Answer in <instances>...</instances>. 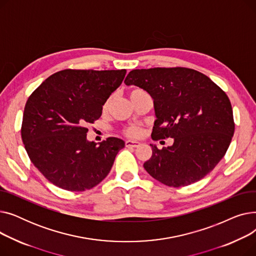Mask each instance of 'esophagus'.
Segmentation results:
<instances>
[{
	"label": "esophagus",
	"instance_id": "1",
	"mask_svg": "<svg viewBox=\"0 0 256 256\" xmlns=\"http://www.w3.org/2000/svg\"><path fill=\"white\" fill-rule=\"evenodd\" d=\"M126 147H138V146H140V142L128 140V141H126Z\"/></svg>",
	"mask_w": 256,
	"mask_h": 256
}]
</instances>
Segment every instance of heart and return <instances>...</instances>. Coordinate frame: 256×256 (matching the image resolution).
I'll return each instance as SVG.
<instances>
[{"label": "heart", "instance_id": "b5f03b06", "mask_svg": "<svg viewBox=\"0 0 256 256\" xmlns=\"http://www.w3.org/2000/svg\"><path fill=\"white\" fill-rule=\"evenodd\" d=\"M141 92H144L142 89H139V88H135L130 91V98H132L137 96V94L141 93ZM124 135L128 136V137H130V138H137L141 135V128H138V126H126L124 130Z\"/></svg>", "mask_w": 256, "mask_h": 256}]
</instances>
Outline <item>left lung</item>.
Instances as JSON below:
<instances>
[{
	"instance_id": "1",
	"label": "left lung",
	"mask_w": 256,
	"mask_h": 256,
	"mask_svg": "<svg viewBox=\"0 0 256 256\" xmlns=\"http://www.w3.org/2000/svg\"><path fill=\"white\" fill-rule=\"evenodd\" d=\"M154 100V141L173 138L144 169L168 186H184L208 174L225 156L234 132L232 108L226 93L206 74L186 67L134 70L124 80Z\"/></svg>"
}]
</instances>
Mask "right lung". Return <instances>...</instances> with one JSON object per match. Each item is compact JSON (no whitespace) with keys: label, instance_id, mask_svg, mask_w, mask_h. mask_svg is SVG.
<instances>
[{"label":"right lung","instance_id":"right-lung-1","mask_svg":"<svg viewBox=\"0 0 256 256\" xmlns=\"http://www.w3.org/2000/svg\"><path fill=\"white\" fill-rule=\"evenodd\" d=\"M126 70H64L48 76L26 100L22 139L31 162L61 189L85 191L110 172L124 140H87L88 124L121 85Z\"/></svg>","mask_w":256,"mask_h":256}]
</instances>
